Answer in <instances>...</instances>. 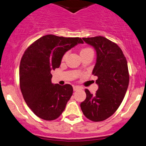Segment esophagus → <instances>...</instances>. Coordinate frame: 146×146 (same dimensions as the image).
Returning a JSON list of instances; mask_svg holds the SVG:
<instances>
[{
	"label": "esophagus",
	"mask_w": 146,
	"mask_h": 146,
	"mask_svg": "<svg viewBox=\"0 0 146 146\" xmlns=\"http://www.w3.org/2000/svg\"><path fill=\"white\" fill-rule=\"evenodd\" d=\"M73 90H74V91H76V90H77L80 89V87L77 86V85H74V86H73Z\"/></svg>",
	"instance_id": "34e87169"
}]
</instances>
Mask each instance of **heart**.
<instances>
[{
  "label": "heart",
  "instance_id": "heart-1",
  "mask_svg": "<svg viewBox=\"0 0 146 146\" xmlns=\"http://www.w3.org/2000/svg\"><path fill=\"white\" fill-rule=\"evenodd\" d=\"M92 51V50L90 48H83V49L81 50V51H80V54H84V53H86V52H88V51ZM66 56H67V54H65L64 56H63V60H64L65 58H66Z\"/></svg>",
  "mask_w": 146,
  "mask_h": 146
}]
</instances>
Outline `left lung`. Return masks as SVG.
Listing matches in <instances>:
<instances>
[{"label":"left lung","mask_w":146,"mask_h":146,"mask_svg":"<svg viewBox=\"0 0 146 146\" xmlns=\"http://www.w3.org/2000/svg\"><path fill=\"white\" fill-rule=\"evenodd\" d=\"M82 39L96 51L92 74L98 77L99 88L95 95L85 89L86 99L81 102L80 108L88 119L102 121L117 111L124 98L129 82L127 61L120 47L104 36Z\"/></svg>","instance_id":"left-lung-1"}]
</instances>
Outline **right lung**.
<instances>
[{
  "mask_svg": "<svg viewBox=\"0 0 146 146\" xmlns=\"http://www.w3.org/2000/svg\"><path fill=\"white\" fill-rule=\"evenodd\" d=\"M83 41L79 37L47 35L25 51L20 65V86L28 107L39 118L57 119L73 95V87L51 83V72L61 65L67 51Z\"/></svg>",
  "mask_w": 146,
  "mask_h": 146,
  "instance_id": "add662e5",
  "label": "right lung"
}]
</instances>
